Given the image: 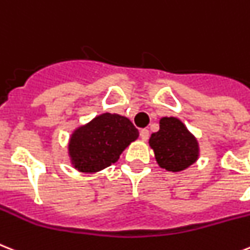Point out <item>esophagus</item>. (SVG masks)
Returning a JSON list of instances; mask_svg holds the SVG:
<instances>
[{
	"mask_svg": "<svg viewBox=\"0 0 250 250\" xmlns=\"http://www.w3.org/2000/svg\"><path fill=\"white\" fill-rule=\"evenodd\" d=\"M149 136H150L149 129L144 128V129H141V131H140V137H141V140H143V141H146V140L149 139Z\"/></svg>",
	"mask_w": 250,
	"mask_h": 250,
	"instance_id": "1",
	"label": "esophagus"
}]
</instances>
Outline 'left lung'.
<instances>
[{"label":"left lung","mask_w":250,"mask_h":250,"mask_svg":"<svg viewBox=\"0 0 250 250\" xmlns=\"http://www.w3.org/2000/svg\"><path fill=\"white\" fill-rule=\"evenodd\" d=\"M150 146L162 168L178 172L190 167L198 159V143L177 118L160 119L159 131L151 135Z\"/></svg>","instance_id":"left-lung-1"}]
</instances>
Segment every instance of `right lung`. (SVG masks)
<instances>
[{
  "label": "right lung",
  "instance_id": "right-lung-1",
  "mask_svg": "<svg viewBox=\"0 0 250 250\" xmlns=\"http://www.w3.org/2000/svg\"><path fill=\"white\" fill-rule=\"evenodd\" d=\"M139 137L129 119L105 113L73 133L69 151L74 167L82 172H97L119 159L122 151Z\"/></svg>",
  "mask_w": 250,
  "mask_h": 250
}]
</instances>
